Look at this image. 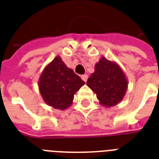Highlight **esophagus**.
<instances>
[{"label": "esophagus", "mask_w": 159, "mask_h": 159, "mask_svg": "<svg viewBox=\"0 0 159 159\" xmlns=\"http://www.w3.org/2000/svg\"><path fill=\"white\" fill-rule=\"evenodd\" d=\"M81 79H82L84 82H86L87 80H88V75H81Z\"/></svg>", "instance_id": "1"}]
</instances>
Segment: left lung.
Segmentation results:
<instances>
[{"label": "left lung", "mask_w": 159, "mask_h": 159, "mask_svg": "<svg viewBox=\"0 0 159 159\" xmlns=\"http://www.w3.org/2000/svg\"><path fill=\"white\" fill-rule=\"evenodd\" d=\"M86 84L96 93L102 106L111 108L123 100L129 82L116 62L102 57L95 64L94 72L91 74Z\"/></svg>", "instance_id": "obj_1"}]
</instances>
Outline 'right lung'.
Instances as JSON below:
<instances>
[{
    "label": "right lung",
    "mask_w": 159,
    "mask_h": 159,
    "mask_svg": "<svg viewBox=\"0 0 159 159\" xmlns=\"http://www.w3.org/2000/svg\"><path fill=\"white\" fill-rule=\"evenodd\" d=\"M84 84L80 77L66 66L60 55L45 66L38 80L45 104L60 110L71 106L74 95Z\"/></svg>",
    "instance_id": "obj_1"
}]
</instances>
